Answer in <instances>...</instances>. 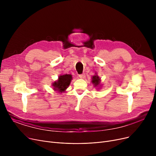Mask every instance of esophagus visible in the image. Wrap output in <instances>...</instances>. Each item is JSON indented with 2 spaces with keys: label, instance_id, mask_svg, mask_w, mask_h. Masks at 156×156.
Listing matches in <instances>:
<instances>
[{
  "label": "esophagus",
  "instance_id": "obj_1",
  "mask_svg": "<svg viewBox=\"0 0 156 156\" xmlns=\"http://www.w3.org/2000/svg\"><path fill=\"white\" fill-rule=\"evenodd\" d=\"M79 77L81 78V79H84L85 78V73H83V74H81V75H79Z\"/></svg>",
  "mask_w": 156,
  "mask_h": 156
}]
</instances>
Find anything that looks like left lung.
<instances>
[{"label": "left lung", "mask_w": 156, "mask_h": 156, "mask_svg": "<svg viewBox=\"0 0 156 156\" xmlns=\"http://www.w3.org/2000/svg\"><path fill=\"white\" fill-rule=\"evenodd\" d=\"M92 82L94 84V87H99L100 85V83H101V78H99V76L96 74L95 75L92 76Z\"/></svg>", "instance_id": "1"}]
</instances>
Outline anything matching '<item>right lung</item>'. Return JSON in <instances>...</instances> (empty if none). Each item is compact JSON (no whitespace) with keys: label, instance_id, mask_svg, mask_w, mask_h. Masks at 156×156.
Listing matches in <instances>:
<instances>
[{"label":"right lung","instance_id":"obj_1","mask_svg":"<svg viewBox=\"0 0 156 156\" xmlns=\"http://www.w3.org/2000/svg\"><path fill=\"white\" fill-rule=\"evenodd\" d=\"M72 80V75L64 74V75H60L58 80L55 81L52 83L54 90L59 92H64L69 85L71 81Z\"/></svg>","mask_w":156,"mask_h":156}]
</instances>
